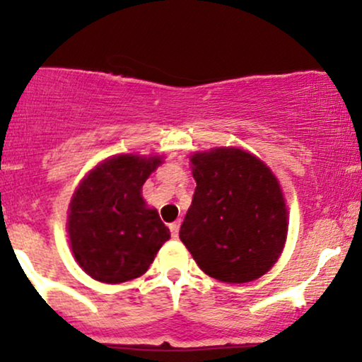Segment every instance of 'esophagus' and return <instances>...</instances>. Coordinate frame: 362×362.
Returning a JSON list of instances; mask_svg holds the SVG:
<instances>
[{
  "label": "esophagus",
  "mask_w": 362,
  "mask_h": 362,
  "mask_svg": "<svg viewBox=\"0 0 362 362\" xmlns=\"http://www.w3.org/2000/svg\"><path fill=\"white\" fill-rule=\"evenodd\" d=\"M178 230H180V221L170 224V233H172V238H178Z\"/></svg>",
  "instance_id": "esophagus-1"
}]
</instances>
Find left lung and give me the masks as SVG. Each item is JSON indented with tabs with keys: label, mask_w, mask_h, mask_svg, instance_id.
<instances>
[{
	"label": "left lung",
	"mask_w": 362,
	"mask_h": 362,
	"mask_svg": "<svg viewBox=\"0 0 362 362\" xmlns=\"http://www.w3.org/2000/svg\"><path fill=\"white\" fill-rule=\"evenodd\" d=\"M197 182L180 240L202 272L242 284L264 276L288 236V209L271 168L240 148L190 158Z\"/></svg>",
	"instance_id": "8db88e82"
}]
</instances>
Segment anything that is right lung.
Listing matches in <instances>:
<instances>
[{
    "label": "right lung",
    "mask_w": 362,
    "mask_h": 362,
    "mask_svg": "<svg viewBox=\"0 0 362 362\" xmlns=\"http://www.w3.org/2000/svg\"><path fill=\"white\" fill-rule=\"evenodd\" d=\"M160 156L119 155L102 161L81 180L68 214L69 245L80 267L95 281L119 284L143 276L170 230L149 209L141 189Z\"/></svg>",
    "instance_id": "obj_1"
}]
</instances>
